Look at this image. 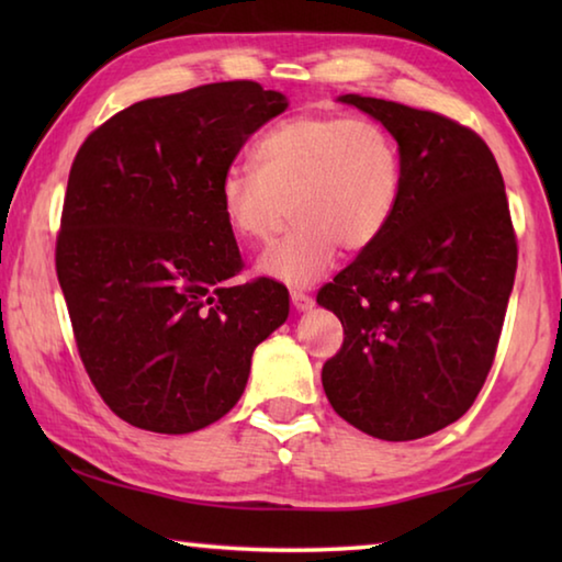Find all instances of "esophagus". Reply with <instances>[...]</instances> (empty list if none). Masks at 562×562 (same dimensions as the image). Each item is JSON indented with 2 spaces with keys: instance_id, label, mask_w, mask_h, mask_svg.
<instances>
[{
  "instance_id": "esophagus-1",
  "label": "esophagus",
  "mask_w": 562,
  "mask_h": 562,
  "mask_svg": "<svg viewBox=\"0 0 562 562\" xmlns=\"http://www.w3.org/2000/svg\"><path fill=\"white\" fill-rule=\"evenodd\" d=\"M290 302H292V307H294V310H300V312L315 307V300H312L310 294L300 292V290H292V292H290Z\"/></svg>"
}]
</instances>
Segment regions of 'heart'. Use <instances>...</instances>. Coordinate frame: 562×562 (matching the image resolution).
Listing matches in <instances>:
<instances>
[{"instance_id": "obj_1", "label": "heart", "mask_w": 562, "mask_h": 562, "mask_svg": "<svg viewBox=\"0 0 562 562\" xmlns=\"http://www.w3.org/2000/svg\"><path fill=\"white\" fill-rule=\"evenodd\" d=\"M255 170L231 168L221 211L237 240L270 243L294 211L297 225L258 268L310 284L335 268L339 250L367 252L392 227L404 195V160L382 123L345 113H300L274 123L252 148Z\"/></svg>"}]
</instances>
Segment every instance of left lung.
<instances>
[{
    "mask_svg": "<svg viewBox=\"0 0 562 562\" xmlns=\"http://www.w3.org/2000/svg\"><path fill=\"white\" fill-rule=\"evenodd\" d=\"M402 150L392 227L317 302L345 341L322 367L335 412L374 439L414 441L469 412L496 359L518 243L496 158L434 111L347 93Z\"/></svg>",
    "mask_w": 562,
    "mask_h": 562,
    "instance_id": "8db88e82",
    "label": "left lung"
}]
</instances>
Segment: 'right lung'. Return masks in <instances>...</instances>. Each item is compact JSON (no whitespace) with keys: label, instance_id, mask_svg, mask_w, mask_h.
Returning <instances> with one entry per match:
<instances>
[{"label":"right lung","instance_id":"1","mask_svg":"<svg viewBox=\"0 0 562 562\" xmlns=\"http://www.w3.org/2000/svg\"><path fill=\"white\" fill-rule=\"evenodd\" d=\"M288 109L258 81L146 99L76 154L56 235V278L99 396L138 429L190 434L243 396L255 347L290 312L245 262L221 180L245 140Z\"/></svg>","mask_w":562,"mask_h":562}]
</instances>
